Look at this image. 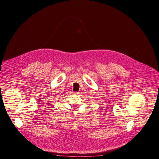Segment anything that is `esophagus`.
Segmentation results:
<instances>
[{"label": "esophagus", "instance_id": "34e87169", "mask_svg": "<svg viewBox=\"0 0 159 159\" xmlns=\"http://www.w3.org/2000/svg\"><path fill=\"white\" fill-rule=\"evenodd\" d=\"M75 95H79V92H75Z\"/></svg>", "mask_w": 159, "mask_h": 159}]
</instances>
